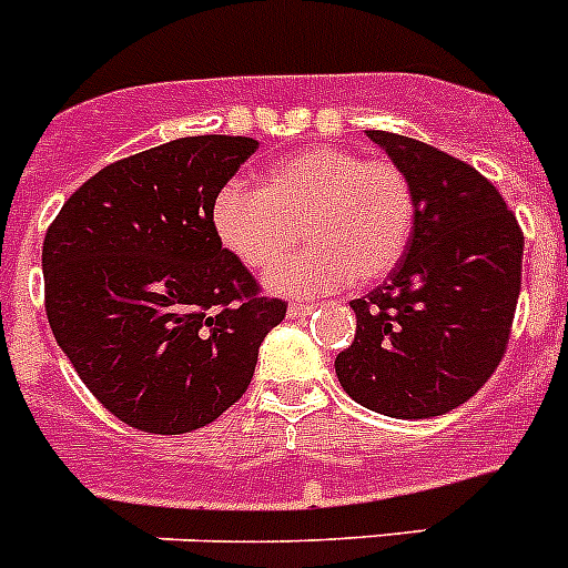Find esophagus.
<instances>
[{
	"instance_id": "1",
	"label": "esophagus",
	"mask_w": 568,
	"mask_h": 568,
	"mask_svg": "<svg viewBox=\"0 0 568 568\" xmlns=\"http://www.w3.org/2000/svg\"><path fill=\"white\" fill-rule=\"evenodd\" d=\"M313 313V304H290L287 315L290 318H304V315Z\"/></svg>"
}]
</instances>
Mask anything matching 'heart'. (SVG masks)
Here are the masks:
<instances>
[{"label": "heart", "instance_id": "obj_1", "mask_svg": "<svg viewBox=\"0 0 568 568\" xmlns=\"http://www.w3.org/2000/svg\"><path fill=\"white\" fill-rule=\"evenodd\" d=\"M415 222L418 195L400 164L335 144L298 150L261 175L258 190L227 184L213 202L215 235L250 270L274 267L302 227L311 247L267 275L290 295L386 278L404 261Z\"/></svg>", "mask_w": 568, "mask_h": 568}]
</instances>
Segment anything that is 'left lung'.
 Instances as JSON below:
<instances>
[{
    "label": "left lung",
    "mask_w": 568,
    "mask_h": 568,
    "mask_svg": "<svg viewBox=\"0 0 568 568\" xmlns=\"http://www.w3.org/2000/svg\"><path fill=\"white\" fill-rule=\"evenodd\" d=\"M366 135L413 179L418 222L389 278L349 301L358 327L335 375L373 413L435 418L469 400L504 358L524 230L471 164L409 135Z\"/></svg>",
    "instance_id": "1"
}]
</instances>
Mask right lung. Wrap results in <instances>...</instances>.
Segmentation results:
<instances>
[{
    "instance_id": "right-lung-1",
    "label": "right lung",
    "mask_w": 568,
    "mask_h": 568,
    "mask_svg": "<svg viewBox=\"0 0 568 568\" xmlns=\"http://www.w3.org/2000/svg\"><path fill=\"white\" fill-rule=\"evenodd\" d=\"M190 135L90 175L44 233V313L82 384L133 429L184 435L247 393L267 298L213 227V202L255 153Z\"/></svg>"
}]
</instances>
